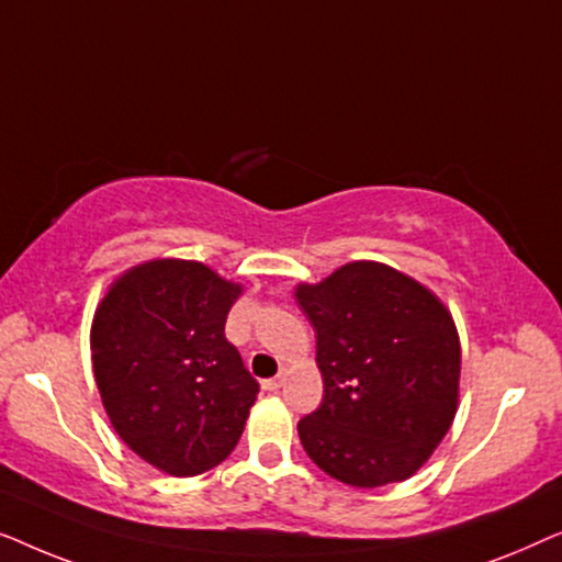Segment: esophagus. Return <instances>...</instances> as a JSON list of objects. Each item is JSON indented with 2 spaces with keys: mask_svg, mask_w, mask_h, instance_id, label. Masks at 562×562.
I'll list each match as a JSON object with an SVG mask.
<instances>
[{
  "mask_svg": "<svg viewBox=\"0 0 562 562\" xmlns=\"http://www.w3.org/2000/svg\"><path fill=\"white\" fill-rule=\"evenodd\" d=\"M283 383H286V373H279V375H276V379H266L263 381V389L266 391H279Z\"/></svg>",
  "mask_w": 562,
  "mask_h": 562,
  "instance_id": "34e87169",
  "label": "esophagus"
}]
</instances>
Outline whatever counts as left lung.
Masks as SVG:
<instances>
[{
	"label": "left lung",
	"mask_w": 562,
	"mask_h": 562,
	"mask_svg": "<svg viewBox=\"0 0 562 562\" xmlns=\"http://www.w3.org/2000/svg\"><path fill=\"white\" fill-rule=\"evenodd\" d=\"M296 304L317 335L325 396L299 422L306 456L333 479L379 488L412 479L456 419L460 337L442 299L379 260H352Z\"/></svg>",
	"instance_id": "left-lung-1"
}]
</instances>
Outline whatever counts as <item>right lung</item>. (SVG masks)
I'll use <instances>...</instances> for the list:
<instances>
[{
    "mask_svg": "<svg viewBox=\"0 0 562 562\" xmlns=\"http://www.w3.org/2000/svg\"><path fill=\"white\" fill-rule=\"evenodd\" d=\"M243 283L153 258L110 283L91 319V366L120 440L176 479L220 465L240 440L258 381L225 337Z\"/></svg>",
    "mask_w": 562,
    "mask_h": 562,
    "instance_id": "right-lung-1",
    "label": "right lung"
}]
</instances>
